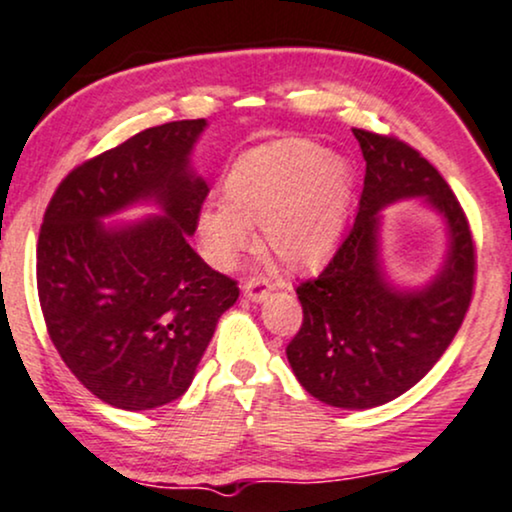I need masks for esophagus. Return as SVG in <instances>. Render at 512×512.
<instances>
[{"mask_svg":"<svg viewBox=\"0 0 512 512\" xmlns=\"http://www.w3.org/2000/svg\"><path fill=\"white\" fill-rule=\"evenodd\" d=\"M268 292H270L268 277L254 275V277H249V280L244 282V296H246V299H251V301H263V299H266V296H268Z\"/></svg>","mask_w":512,"mask_h":512,"instance_id":"34e87169","label":"esophagus"}]
</instances>
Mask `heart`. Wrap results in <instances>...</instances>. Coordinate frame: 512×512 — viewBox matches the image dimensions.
Listing matches in <instances>:
<instances>
[{
    "label": "heart",
    "instance_id": "heart-1",
    "mask_svg": "<svg viewBox=\"0 0 512 512\" xmlns=\"http://www.w3.org/2000/svg\"><path fill=\"white\" fill-rule=\"evenodd\" d=\"M351 189V163L320 144H263L239 156L227 173L225 199L199 211L201 249L216 268H230L254 246L251 225L261 223L263 244L282 266L315 268L342 237Z\"/></svg>",
    "mask_w": 512,
    "mask_h": 512
}]
</instances>
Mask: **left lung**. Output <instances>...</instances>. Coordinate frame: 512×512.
<instances>
[{
  "mask_svg": "<svg viewBox=\"0 0 512 512\" xmlns=\"http://www.w3.org/2000/svg\"><path fill=\"white\" fill-rule=\"evenodd\" d=\"M365 159L358 216L323 273L296 287L304 323L287 344L296 380L337 408H375L418 384L444 356L475 292V239L463 206L430 161L399 137L353 128ZM422 196L450 223L442 273L425 290L401 293L376 258V211Z\"/></svg>",
  "mask_w": 512,
  "mask_h": 512,
  "instance_id": "8db88e82",
  "label": "left lung"
}]
</instances>
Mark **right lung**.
I'll use <instances>...</instances> for the list:
<instances>
[{
	"instance_id": "add662e5",
	"label": "right lung",
	"mask_w": 512,
	"mask_h": 512,
	"mask_svg": "<svg viewBox=\"0 0 512 512\" xmlns=\"http://www.w3.org/2000/svg\"><path fill=\"white\" fill-rule=\"evenodd\" d=\"M204 118L137 132L75 166L37 239V296L49 339L85 389L109 406L180 399L237 280L189 246L208 185L189 170ZM156 198L166 217L106 228L104 215Z\"/></svg>"
}]
</instances>
